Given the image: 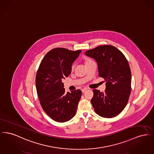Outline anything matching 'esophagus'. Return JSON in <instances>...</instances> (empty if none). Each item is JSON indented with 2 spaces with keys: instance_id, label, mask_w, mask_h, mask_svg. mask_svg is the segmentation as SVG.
<instances>
[{
  "instance_id": "obj_1",
  "label": "esophagus",
  "mask_w": 154,
  "mask_h": 154,
  "mask_svg": "<svg viewBox=\"0 0 154 154\" xmlns=\"http://www.w3.org/2000/svg\"><path fill=\"white\" fill-rule=\"evenodd\" d=\"M87 90H88V88H84V89H82V93H84V92H85L86 91H87Z\"/></svg>"
}]
</instances>
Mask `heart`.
Instances as JSON below:
<instances>
[{"label": "heart", "mask_w": 154, "mask_h": 154, "mask_svg": "<svg viewBox=\"0 0 154 154\" xmlns=\"http://www.w3.org/2000/svg\"><path fill=\"white\" fill-rule=\"evenodd\" d=\"M91 61H92V60H91V59H85V64H87V63H88L91 62ZM74 67V65H72V70L73 69Z\"/></svg>", "instance_id": "1"}]
</instances>
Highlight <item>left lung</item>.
Wrapping results in <instances>:
<instances>
[{
	"mask_svg": "<svg viewBox=\"0 0 154 154\" xmlns=\"http://www.w3.org/2000/svg\"><path fill=\"white\" fill-rule=\"evenodd\" d=\"M95 59L99 77L104 79L106 88L103 92L93 89L91 102L96 114L104 118L118 116L126 106L131 92V71L123 53L111 45H103L85 52Z\"/></svg>",
	"mask_w": 154,
	"mask_h": 154,
	"instance_id": "1",
	"label": "left lung"
}]
</instances>
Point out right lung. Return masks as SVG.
<instances>
[{
    "mask_svg": "<svg viewBox=\"0 0 154 154\" xmlns=\"http://www.w3.org/2000/svg\"><path fill=\"white\" fill-rule=\"evenodd\" d=\"M81 52L54 48L46 54L37 72L36 87L42 107L58 122H65L73 117L82 95L80 89L66 92L62 82L71 73L72 63Z\"/></svg>",
    "mask_w": 154,
    "mask_h": 154,
    "instance_id": "right-lung-1",
    "label": "right lung"
}]
</instances>
